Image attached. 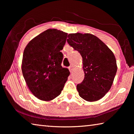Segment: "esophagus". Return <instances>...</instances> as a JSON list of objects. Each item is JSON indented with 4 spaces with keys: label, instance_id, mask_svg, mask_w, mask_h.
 I'll use <instances>...</instances> for the list:
<instances>
[{
    "label": "esophagus",
    "instance_id": "1",
    "mask_svg": "<svg viewBox=\"0 0 134 134\" xmlns=\"http://www.w3.org/2000/svg\"><path fill=\"white\" fill-rule=\"evenodd\" d=\"M69 70H70V71H71L72 70H73V69H74V67H73V65H70V66L69 67Z\"/></svg>",
    "mask_w": 134,
    "mask_h": 134
}]
</instances>
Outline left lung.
<instances>
[{
    "label": "left lung",
    "mask_w": 134,
    "mask_h": 134,
    "mask_svg": "<svg viewBox=\"0 0 134 134\" xmlns=\"http://www.w3.org/2000/svg\"><path fill=\"white\" fill-rule=\"evenodd\" d=\"M67 41L83 58L85 79L77 85L79 96L88 102L102 99L110 89L117 71L113 52L91 34H70Z\"/></svg>",
    "instance_id": "1"
}]
</instances>
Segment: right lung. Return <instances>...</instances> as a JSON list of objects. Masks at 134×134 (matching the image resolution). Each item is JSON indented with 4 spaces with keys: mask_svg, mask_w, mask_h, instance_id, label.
I'll use <instances>...</instances> for the list:
<instances>
[{
    "mask_svg": "<svg viewBox=\"0 0 134 134\" xmlns=\"http://www.w3.org/2000/svg\"><path fill=\"white\" fill-rule=\"evenodd\" d=\"M67 33L48 29L29 41L24 49L22 71L29 89L41 100L59 96L70 75L62 64Z\"/></svg>",
    "mask_w": 134,
    "mask_h": 134,
    "instance_id": "right-lung-1",
    "label": "right lung"
}]
</instances>
